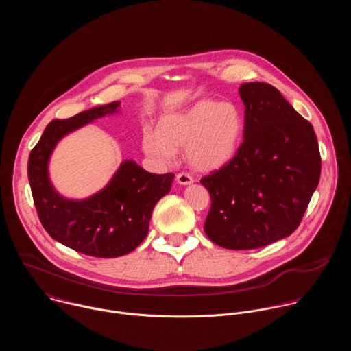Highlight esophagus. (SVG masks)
I'll use <instances>...</instances> for the list:
<instances>
[{
    "mask_svg": "<svg viewBox=\"0 0 351 351\" xmlns=\"http://www.w3.org/2000/svg\"><path fill=\"white\" fill-rule=\"evenodd\" d=\"M176 182H178L179 184H182V186H187V184H191L194 180H193V178H191L189 173L182 172V173H179V175L176 176Z\"/></svg>",
    "mask_w": 351,
    "mask_h": 351,
    "instance_id": "esophagus-1",
    "label": "esophagus"
}]
</instances>
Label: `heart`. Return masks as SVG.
Listing matches in <instances>:
<instances>
[{
	"instance_id": "1",
	"label": "heart",
	"mask_w": 351,
	"mask_h": 351,
	"mask_svg": "<svg viewBox=\"0 0 351 351\" xmlns=\"http://www.w3.org/2000/svg\"><path fill=\"white\" fill-rule=\"evenodd\" d=\"M245 119L233 101L199 99L164 114L157 130L143 134L144 153L160 165H171L178 149L186 148L189 165L198 172H215L230 164L243 143Z\"/></svg>"
}]
</instances>
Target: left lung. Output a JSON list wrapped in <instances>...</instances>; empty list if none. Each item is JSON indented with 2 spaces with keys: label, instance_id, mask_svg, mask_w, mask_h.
<instances>
[{
  "label": "left lung",
  "instance_id": "obj_1",
  "mask_svg": "<svg viewBox=\"0 0 351 351\" xmlns=\"http://www.w3.org/2000/svg\"><path fill=\"white\" fill-rule=\"evenodd\" d=\"M244 141L234 160L203 178L211 208L206 234L229 250H252L290 236L319 183L321 156L313 125L278 88L243 83Z\"/></svg>",
  "mask_w": 351,
  "mask_h": 351
}]
</instances>
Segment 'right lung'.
Wrapping results in <instances>:
<instances>
[{"mask_svg":"<svg viewBox=\"0 0 351 351\" xmlns=\"http://www.w3.org/2000/svg\"><path fill=\"white\" fill-rule=\"evenodd\" d=\"M119 101L83 111L47 125L27 162V176L41 225L54 240L77 253L114 258L125 256L144 240L153 210L171 191L173 173L156 175L133 160H125L110 182L86 198H66L49 179V160L69 133L107 115L118 114Z\"/></svg>","mask_w":351,"mask_h":351,"instance_id":"1","label":"right lung"}]
</instances>
